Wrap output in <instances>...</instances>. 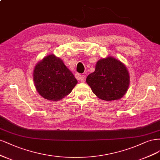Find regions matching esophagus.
<instances>
[{
    "label": "esophagus",
    "mask_w": 160,
    "mask_h": 160,
    "mask_svg": "<svg viewBox=\"0 0 160 160\" xmlns=\"http://www.w3.org/2000/svg\"><path fill=\"white\" fill-rule=\"evenodd\" d=\"M79 79L80 80V81L82 82H85V81H86V76L82 75V76H79Z\"/></svg>",
    "instance_id": "esophagus-1"
}]
</instances>
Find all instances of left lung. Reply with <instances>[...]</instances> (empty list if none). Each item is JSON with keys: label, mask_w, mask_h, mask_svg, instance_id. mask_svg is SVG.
Returning a JSON list of instances; mask_svg holds the SVG:
<instances>
[{"label": "left lung", "mask_w": 160, "mask_h": 160, "mask_svg": "<svg viewBox=\"0 0 160 160\" xmlns=\"http://www.w3.org/2000/svg\"><path fill=\"white\" fill-rule=\"evenodd\" d=\"M86 82L98 98L117 100L126 93L130 85V75L124 64L108 56L97 62L95 71L87 76Z\"/></svg>", "instance_id": "1"}]
</instances>
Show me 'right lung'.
Wrapping results in <instances>:
<instances>
[{
  "label": "right lung",
  "instance_id": "right-lung-1",
  "mask_svg": "<svg viewBox=\"0 0 160 160\" xmlns=\"http://www.w3.org/2000/svg\"><path fill=\"white\" fill-rule=\"evenodd\" d=\"M33 80L39 94L52 101L68 95L78 83L63 61L54 54L46 56L36 65Z\"/></svg>",
  "mask_w": 160,
  "mask_h": 160
}]
</instances>
